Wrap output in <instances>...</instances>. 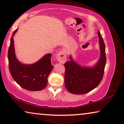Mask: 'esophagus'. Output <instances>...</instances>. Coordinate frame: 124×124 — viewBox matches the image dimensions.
Returning a JSON list of instances; mask_svg holds the SVG:
<instances>
[{
  "label": "esophagus",
  "instance_id": "1",
  "mask_svg": "<svg viewBox=\"0 0 124 124\" xmlns=\"http://www.w3.org/2000/svg\"><path fill=\"white\" fill-rule=\"evenodd\" d=\"M66 54L64 51L61 50L56 55V59L61 63H64L66 60Z\"/></svg>",
  "mask_w": 124,
  "mask_h": 124
}]
</instances>
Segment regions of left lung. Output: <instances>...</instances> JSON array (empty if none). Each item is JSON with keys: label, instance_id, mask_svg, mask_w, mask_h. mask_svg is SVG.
<instances>
[{"label": "left lung", "instance_id": "left-lung-1", "mask_svg": "<svg viewBox=\"0 0 124 124\" xmlns=\"http://www.w3.org/2000/svg\"><path fill=\"white\" fill-rule=\"evenodd\" d=\"M100 48V58L93 68L82 67L71 60L64 64V82L66 88L74 94H84L90 92L99 85L104 76L106 57L105 45L101 35L98 31Z\"/></svg>", "mask_w": 124, "mask_h": 124}]
</instances>
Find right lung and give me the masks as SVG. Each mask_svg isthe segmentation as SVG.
I'll return each mask as SVG.
<instances>
[{
	"label": "right lung",
	"mask_w": 124,
	"mask_h": 124,
	"mask_svg": "<svg viewBox=\"0 0 124 124\" xmlns=\"http://www.w3.org/2000/svg\"><path fill=\"white\" fill-rule=\"evenodd\" d=\"M13 32L8 53L9 69L11 77L21 87L30 91H40L46 86L47 78L53 68L51 65V54L44 56L40 60L31 65L23 64L16 58Z\"/></svg>",
	"instance_id": "right-lung-1"
}]
</instances>
